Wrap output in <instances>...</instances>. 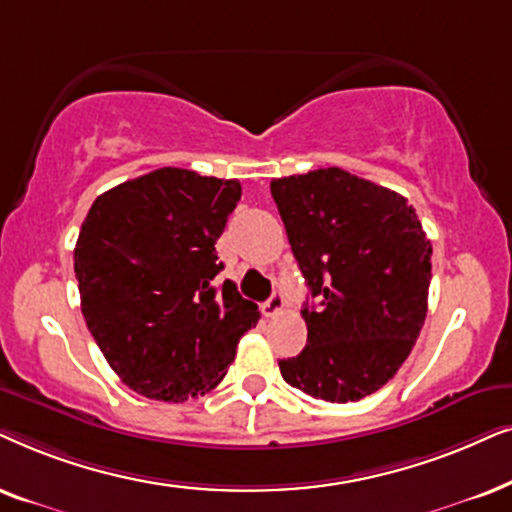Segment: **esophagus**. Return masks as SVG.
Instances as JSON below:
<instances>
[{
    "label": "esophagus",
    "instance_id": "esophagus-1",
    "mask_svg": "<svg viewBox=\"0 0 512 512\" xmlns=\"http://www.w3.org/2000/svg\"><path fill=\"white\" fill-rule=\"evenodd\" d=\"M283 306H285L283 295L281 292H274V295H271L267 302L262 304V313L267 318H274V316H278V313H283Z\"/></svg>",
    "mask_w": 512,
    "mask_h": 512
}]
</instances>
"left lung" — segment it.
I'll return each mask as SVG.
<instances>
[{
    "label": "left lung",
    "mask_w": 512,
    "mask_h": 512,
    "mask_svg": "<svg viewBox=\"0 0 512 512\" xmlns=\"http://www.w3.org/2000/svg\"><path fill=\"white\" fill-rule=\"evenodd\" d=\"M292 255L311 297L306 346L281 360L292 388L327 403H353L395 377L428 309L431 241L405 196L318 168L271 180Z\"/></svg>",
    "instance_id": "1"
}]
</instances>
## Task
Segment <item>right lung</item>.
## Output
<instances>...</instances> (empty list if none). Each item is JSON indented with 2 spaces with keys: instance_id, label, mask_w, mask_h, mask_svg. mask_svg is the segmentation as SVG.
<instances>
[{
  "instance_id": "add662e5",
  "label": "right lung",
  "mask_w": 512,
  "mask_h": 512,
  "mask_svg": "<svg viewBox=\"0 0 512 512\" xmlns=\"http://www.w3.org/2000/svg\"><path fill=\"white\" fill-rule=\"evenodd\" d=\"M241 182L159 168L93 201L74 248L81 313L128 388L163 403L208 393L257 325V304L222 292L215 243Z\"/></svg>"
}]
</instances>
